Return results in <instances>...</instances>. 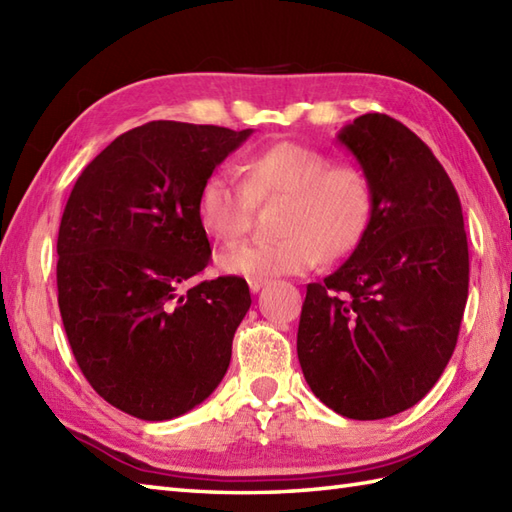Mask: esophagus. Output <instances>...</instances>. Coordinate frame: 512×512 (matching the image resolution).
<instances>
[{"mask_svg":"<svg viewBox=\"0 0 512 512\" xmlns=\"http://www.w3.org/2000/svg\"><path fill=\"white\" fill-rule=\"evenodd\" d=\"M266 284H268L266 279H248V288H250V292H259V290H262Z\"/></svg>","mask_w":512,"mask_h":512,"instance_id":"esophagus-1","label":"esophagus"}]
</instances>
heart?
<instances>
[{
  "mask_svg": "<svg viewBox=\"0 0 512 512\" xmlns=\"http://www.w3.org/2000/svg\"><path fill=\"white\" fill-rule=\"evenodd\" d=\"M244 182L217 171L202 182L198 217L217 242L242 239L255 220L257 204L286 202L277 242L233 246L220 253L222 273L244 279L299 275L319 259L352 253L372 215V187L365 173L334 165L330 156L297 143H279L244 162Z\"/></svg>",
  "mask_w": 512,
  "mask_h": 512,
  "instance_id": "1",
  "label": "heart"
}]
</instances>
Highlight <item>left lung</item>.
Returning a JSON list of instances; mask_svg holds the SVG:
<instances>
[{
  "label": "left lung",
  "mask_w": 512,
  "mask_h": 512,
  "mask_svg": "<svg viewBox=\"0 0 512 512\" xmlns=\"http://www.w3.org/2000/svg\"><path fill=\"white\" fill-rule=\"evenodd\" d=\"M372 187L350 259L308 284L297 354L323 405L380 420L429 394L458 343L469 297L462 204L433 151L387 114L339 132Z\"/></svg>",
  "instance_id": "left-lung-1"
}]
</instances>
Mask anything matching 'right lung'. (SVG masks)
<instances>
[{"instance_id":"1","label":"right lung","mask_w":512,"mask_h":512,"mask_svg":"<svg viewBox=\"0 0 512 512\" xmlns=\"http://www.w3.org/2000/svg\"><path fill=\"white\" fill-rule=\"evenodd\" d=\"M253 129L151 121L76 180L57 237L59 310L96 394L140 420L187 413L220 385L250 308L242 277L191 286L211 259L198 193Z\"/></svg>"}]
</instances>
